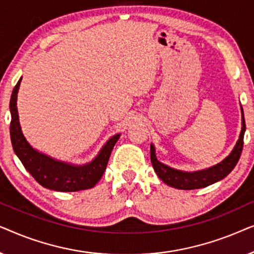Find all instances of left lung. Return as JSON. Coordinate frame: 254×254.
<instances>
[{"instance_id":"8db88e82","label":"left lung","mask_w":254,"mask_h":254,"mask_svg":"<svg viewBox=\"0 0 254 254\" xmlns=\"http://www.w3.org/2000/svg\"><path fill=\"white\" fill-rule=\"evenodd\" d=\"M245 119L244 112L242 109V131L239 135V138L236 143L234 150L228 156L224 161L218 163L217 165L209 168L207 170L196 172H184L179 170H175L169 168L158 162L156 158L154 145H150V158L152 166H154L156 173L164 182L166 185L175 187L179 190H195L202 189V187L209 186L211 184L223 179L230 173L239 161V157L242 155L243 145H244V133H245Z\"/></svg>"}]
</instances>
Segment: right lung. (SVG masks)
Instances as JSON below:
<instances>
[{
    "label": "right lung",
    "mask_w": 254,
    "mask_h": 254,
    "mask_svg": "<svg viewBox=\"0 0 254 254\" xmlns=\"http://www.w3.org/2000/svg\"><path fill=\"white\" fill-rule=\"evenodd\" d=\"M22 78L17 82L10 98V137L17 157L20 159L27 172L46 189L58 192H76L91 189L102 178L109 162L111 151L119 140V134L111 137L104 145L98 156L91 163L85 165H71L55 161L41 152L34 150L24 137L20 129L17 111V93Z\"/></svg>",
    "instance_id": "obj_1"
}]
</instances>
